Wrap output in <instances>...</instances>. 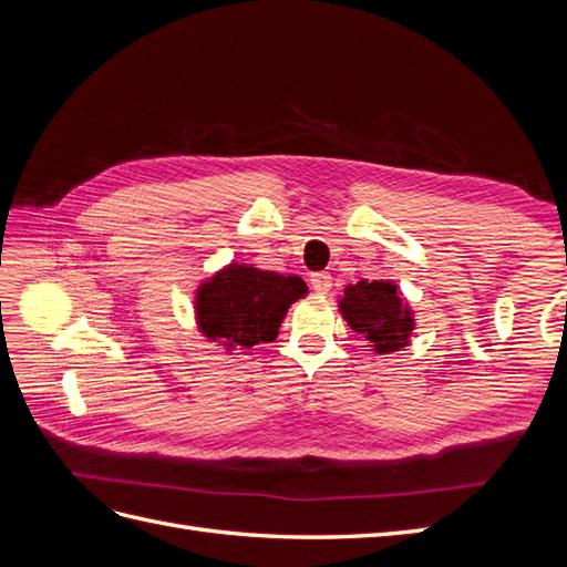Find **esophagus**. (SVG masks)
I'll return each instance as SVG.
<instances>
[{
  "mask_svg": "<svg viewBox=\"0 0 567 567\" xmlns=\"http://www.w3.org/2000/svg\"><path fill=\"white\" fill-rule=\"evenodd\" d=\"M310 286L317 296H326L331 290V274L326 271H315L310 277Z\"/></svg>",
  "mask_w": 567,
  "mask_h": 567,
  "instance_id": "1",
  "label": "esophagus"
}]
</instances>
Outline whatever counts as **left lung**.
Returning <instances> with one entry per match:
<instances>
[{
    "mask_svg": "<svg viewBox=\"0 0 567 567\" xmlns=\"http://www.w3.org/2000/svg\"><path fill=\"white\" fill-rule=\"evenodd\" d=\"M340 315L379 354L402 350L414 331V317L400 288L383 279L348 286L340 298Z\"/></svg>",
    "mask_w": 567,
    "mask_h": 567,
    "instance_id": "obj_1",
    "label": "left lung"
}]
</instances>
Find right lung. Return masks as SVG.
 Instances as JSON below:
<instances>
[{
  "mask_svg": "<svg viewBox=\"0 0 567 567\" xmlns=\"http://www.w3.org/2000/svg\"><path fill=\"white\" fill-rule=\"evenodd\" d=\"M305 293L300 277L229 265L196 290L198 329L227 350H250L279 336L288 307Z\"/></svg>",
  "mask_w": 567,
  "mask_h": 567,
  "instance_id": "1",
  "label": "right lung"
}]
</instances>
